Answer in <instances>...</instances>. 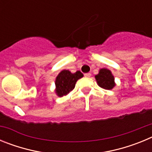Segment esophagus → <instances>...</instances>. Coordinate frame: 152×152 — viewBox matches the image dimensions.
<instances>
[{"label":"esophagus","instance_id":"obj_1","mask_svg":"<svg viewBox=\"0 0 152 152\" xmlns=\"http://www.w3.org/2000/svg\"><path fill=\"white\" fill-rule=\"evenodd\" d=\"M84 76H85L86 77H90L91 76V73H86V74H84Z\"/></svg>","mask_w":152,"mask_h":152}]
</instances>
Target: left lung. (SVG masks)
Masks as SVG:
<instances>
[{
  "mask_svg": "<svg viewBox=\"0 0 152 152\" xmlns=\"http://www.w3.org/2000/svg\"><path fill=\"white\" fill-rule=\"evenodd\" d=\"M95 78L98 85L103 89L111 90L116 85L114 82L113 75L110 71L107 68L100 69L99 74L95 75Z\"/></svg>",
  "mask_w": 152,
  "mask_h": 152,
  "instance_id": "left-lung-1",
  "label": "left lung"
}]
</instances>
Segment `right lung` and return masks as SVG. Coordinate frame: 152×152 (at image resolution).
Returning <instances> with one entry per match:
<instances>
[{
    "label": "right lung",
    "mask_w": 152,
    "mask_h": 152,
    "mask_svg": "<svg viewBox=\"0 0 152 152\" xmlns=\"http://www.w3.org/2000/svg\"><path fill=\"white\" fill-rule=\"evenodd\" d=\"M83 77V74L77 71L72 73L68 70H63L58 74L56 79V93L58 96L67 95L75 88L78 79Z\"/></svg>",
    "instance_id": "add662e5"
}]
</instances>
